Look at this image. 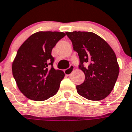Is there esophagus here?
<instances>
[{
	"mask_svg": "<svg viewBox=\"0 0 132 132\" xmlns=\"http://www.w3.org/2000/svg\"><path fill=\"white\" fill-rule=\"evenodd\" d=\"M74 70H75V68H74V66L72 65H70L69 68L66 69L64 70V73H65V75H68V76H70V75H71L72 73L74 72Z\"/></svg>",
	"mask_w": 132,
	"mask_h": 132,
	"instance_id": "34e87169",
	"label": "esophagus"
}]
</instances>
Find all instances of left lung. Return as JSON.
I'll return each instance as SVG.
<instances>
[{
    "label": "left lung",
    "instance_id": "8db88e82",
    "mask_svg": "<svg viewBox=\"0 0 132 132\" xmlns=\"http://www.w3.org/2000/svg\"><path fill=\"white\" fill-rule=\"evenodd\" d=\"M78 53L85 81L76 86L78 93L88 100L104 99L113 89L119 72L114 51L105 40L93 32H66ZM83 64H85L84 67Z\"/></svg>",
    "mask_w": 132,
    "mask_h": 132
}]
</instances>
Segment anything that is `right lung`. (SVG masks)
<instances>
[{
  "label": "right lung",
  "instance_id": "1",
  "mask_svg": "<svg viewBox=\"0 0 132 132\" xmlns=\"http://www.w3.org/2000/svg\"><path fill=\"white\" fill-rule=\"evenodd\" d=\"M66 34L38 31L32 34L19 48L12 64L13 77L27 98L36 101L48 99L57 93L64 72L52 66V50ZM50 64L52 67H48Z\"/></svg>",
  "mask_w": 132,
  "mask_h": 132
}]
</instances>
